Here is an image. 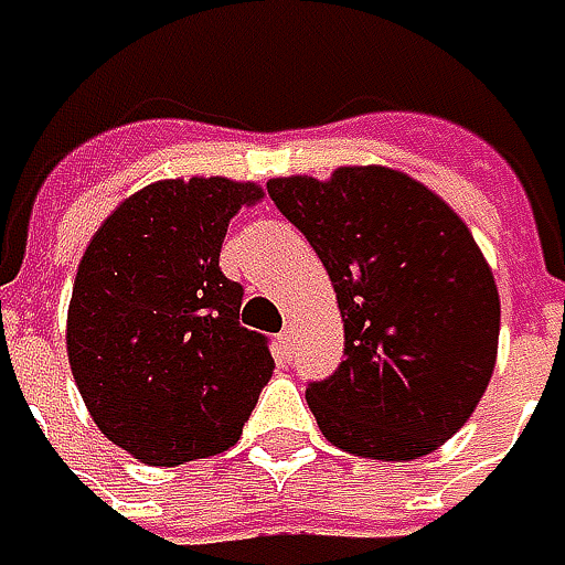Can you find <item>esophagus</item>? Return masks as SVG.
Instances as JSON below:
<instances>
[{"label":"esophagus","mask_w":565,"mask_h":565,"mask_svg":"<svg viewBox=\"0 0 565 565\" xmlns=\"http://www.w3.org/2000/svg\"><path fill=\"white\" fill-rule=\"evenodd\" d=\"M292 343H296V330H292V327H286V330L279 333V347H282L286 353H292Z\"/></svg>","instance_id":"34e87169"}]
</instances>
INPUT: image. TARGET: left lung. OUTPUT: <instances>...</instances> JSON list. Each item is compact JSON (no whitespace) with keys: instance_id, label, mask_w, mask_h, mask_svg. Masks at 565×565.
Returning a JSON list of instances; mask_svg holds the SVG:
<instances>
[{"instance_id":"obj_1","label":"left lung","mask_w":565,"mask_h":565,"mask_svg":"<svg viewBox=\"0 0 565 565\" xmlns=\"http://www.w3.org/2000/svg\"><path fill=\"white\" fill-rule=\"evenodd\" d=\"M267 190L321 257L343 318L340 369L305 391L318 429L372 461L436 451L487 394L499 350V289L465 218L387 164Z\"/></svg>"}]
</instances>
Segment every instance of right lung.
<instances>
[{
    "label": "right lung",
    "mask_w": 565,
    "mask_h": 565,
    "mask_svg": "<svg viewBox=\"0 0 565 565\" xmlns=\"http://www.w3.org/2000/svg\"><path fill=\"white\" fill-rule=\"evenodd\" d=\"M264 186L168 178L129 193L92 235L72 282L66 353L95 426L136 461L228 451L273 375L267 340L238 324L218 269L238 210Z\"/></svg>",
    "instance_id": "add662e5"
}]
</instances>
